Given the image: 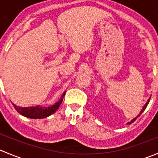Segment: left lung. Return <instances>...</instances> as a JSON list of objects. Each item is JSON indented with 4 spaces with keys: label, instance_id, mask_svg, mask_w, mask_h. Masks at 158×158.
I'll return each mask as SVG.
<instances>
[{
    "label": "left lung",
    "instance_id": "1",
    "mask_svg": "<svg viewBox=\"0 0 158 158\" xmlns=\"http://www.w3.org/2000/svg\"><path fill=\"white\" fill-rule=\"evenodd\" d=\"M151 97H150V98H148V102H146V104H145V105H144V106H143L142 109H141V111H140V112H139V115H137V116H136V117H135V118H133V119H132V120H131V121H130V122H129V123H127V125H130V124H132V123H133V122H135V121H136V118H138V117H139V115H141V114H142V113H143V111H144V110H145V109H146V108H147V106H148V103H149L150 100H151Z\"/></svg>",
    "mask_w": 158,
    "mask_h": 158
}]
</instances>
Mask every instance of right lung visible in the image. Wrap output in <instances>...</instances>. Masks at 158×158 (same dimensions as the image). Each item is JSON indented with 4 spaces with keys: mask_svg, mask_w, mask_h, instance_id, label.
<instances>
[{
    "mask_svg": "<svg viewBox=\"0 0 158 158\" xmlns=\"http://www.w3.org/2000/svg\"><path fill=\"white\" fill-rule=\"evenodd\" d=\"M66 91H64L57 102H56L55 104L51 106H47V107H43V106H39V105L35 106H31V107H20V106H16L14 103H13V106L16 111L24 116L30 118H44L53 114L57 110L58 108L62 103Z\"/></svg>",
    "mask_w": 158,
    "mask_h": 158,
    "instance_id": "add662e5",
    "label": "right lung"
}]
</instances>
